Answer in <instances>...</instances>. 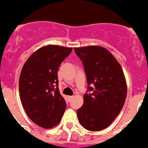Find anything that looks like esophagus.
<instances>
[{
  "label": "esophagus",
  "mask_w": 148,
  "mask_h": 148,
  "mask_svg": "<svg viewBox=\"0 0 148 148\" xmlns=\"http://www.w3.org/2000/svg\"><path fill=\"white\" fill-rule=\"evenodd\" d=\"M73 98H74V96H68V101H71L72 100V99H73Z\"/></svg>",
  "instance_id": "esophagus-1"
}]
</instances>
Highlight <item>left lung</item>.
I'll use <instances>...</instances> for the list:
<instances>
[{
    "mask_svg": "<svg viewBox=\"0 0 148 148\" xmlns=\"http://www.w3.org/2000/svg\"><path fill=\"white\" fill-rule=\"evenodd\" d=\"M74 51L84 64L88 84L84 105L77 111L78 120L86 130L100 131L110 126L126 101L123 71L114 56L103 47L89 46Z\"/></svg>",
    "mask_w": 148,
    "mask_h": 148,
    "instance_id": "left-lung-1",
    "label": "left lung"
}]
</instances>
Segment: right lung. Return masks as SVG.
<instances>
[{"label": "right lung", "mask_w": 148, "mask_h": 148, "mask_svg": "<svg viewBox=\"0 0 148 148\" xmlns=\"http://www.w3.org/2000/svg\"><path fill=\"white\" fill-rule=\"evenodd\" d=\"M72 48L49 45L41 47L26 61L19 77V95L31 120L49 129L60 122L66 102L59 89L58 70Z\"/></svg>", "instance_id": "obj_1"}]
</instances>
